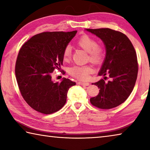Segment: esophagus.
Wrapping results in <instances>:
<instances>
[{"label": "esophagus", "instance_id": "34e87169", "mask_svg": "<svg viewBox=\"0 0 150 150\" xmlns=\"http://www.w3.org/2000/svg\"><path fill=\"white\" fill-rule=\"evenodd\" d=\"M78 84L80 85H83V86H88L89 85V83L87 82H78Z\"/></svg>", "mask_w": 150, "mask_h": 150}]
</instances>
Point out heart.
<instances>
[{
    "mask_svg": "<svg viewBox=\"0 0 150 150\" xmlns=\"http://www.w3.org/2000/svg\"><path fill=\"white\" fill-rule=\"evenodd\" d=\"M77 44L81 48L88 52V58L91 62L98 63L103 59V48L97 45V42L93 38L88 35H83L77 40ZM71 55V47L69 45L65 47L63 53V60L67 62L69 60ZM93 71V69L90 65H74L69 69V73L73 77L79 80L85 81L88 78L90 73Z\"/></svg>",
    "mask_w": 150,
    "mask_h": 150,
    "instance_id": "obj_1",
    "label": "heart"
}]
</instances>
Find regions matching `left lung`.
<instances>
[{"mask_svg":"<svg viewBox=\"0 0 150 150\" xmlns=\"http://www.w3.org/2000/svg\"><path fill=\"white\" fill-rule=\"evenodd\" d=\"M103 42L106 57L98 73L104 79L93 83L100 88L98 95L90 98L91 103L101 109H110L123 103L133 91L138 71L135 49L128 38L110 28L86 29ZM110 79L107 82L105 75Z\"/></svg>","mask_w":150,"mask_h":150,"instance_id":"8db88e82","label":"left lung"}]
</instances>
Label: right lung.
Listing matches in <instances>:
<instances>
[{"mask_svg": "<svg viewBox=\"0 0 150 150\" xmlns=\"http://www.w3.org/2000/svg\"><path fill=\"white\" fill-rule=\"evenodd\" d=\"M77 32H42L20 48L15 66L18 85L28 105L40 113L50 115L60 110L69 88L76 84L66 78L55 83L52 73L61 69L63 50Z\"/></svg>", "mask_w": 150, "mask_h": 150, "instance_id": "add662e5", "label": "right lung"}]
</instances>
